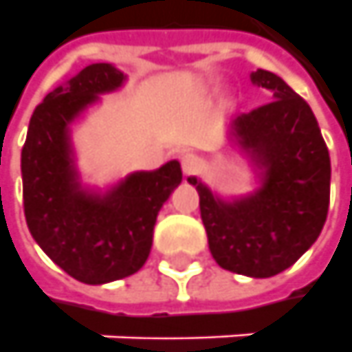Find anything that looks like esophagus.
Instances as JSON below:
<instances>
[{"instance_id": "1", "label": "esophagus", "mask_w": 352, "mask_h": 352, "mask_svg": "<svg viewBox=\"0 0 352 352\" xmlns=\"http://www.w3.org/2000/svg\"><path fill=\"white\" fill-rule=\"evenodd\" d=\"M182 170L186 176H193V174H197V172L201 170V166H204V160L201 157L197 155V153H184L182 155Z\"/></svg>"}]
</instances>
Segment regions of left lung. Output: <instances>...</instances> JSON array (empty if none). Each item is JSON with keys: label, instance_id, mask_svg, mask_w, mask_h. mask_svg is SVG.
Listing matches in <instances>:
<instances>
[{"label": "left lung", "instance_id": "left-lung-1", "mask_svg": "<svg viewBox=\"0 0 352 352\" xmlns=\"http://www.w3.org/2000/svg\"><path fill=\"white\" fill-rule=\"evenodd\" d=\"M252 81L273 98L238 116L232 133L263 166L261 190L225 204L190 178L209 250L223 270L248 277H273L291 267L316 242L329 207V151L312 108L275 73L258 69Z\"/></svg>", "mask_w": 352, "mask_h": 352}]
</instances>
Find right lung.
<instances>
[{
    "mask_svg": "<svg viewBox=\"0 0 352 352\" xmlns=\"http://www.w3.org/2000/svg\"><path fill=\"white\" fill-rule=\"evenodd\" d=\"M124 73L110 63L87 65L67 87L46 94L28 124L21 153L28 230L73 279L102 285L133 275L147 261L162 204L182 182L178 160L135 172L104 197L82 192L69 157L67 126Z\"/></svg>",
    "mask_w": 352,
    "mask_h": 352,
    "instance_id": "right-lung-1",
    "label": "right lung"
}]
</instances>
